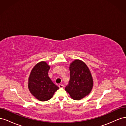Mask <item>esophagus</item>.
<instances>
[{"mask_svg": "<svg viewBox=\"0 0 126 126\" xmlns=\"http://www.w3.org/2000/svg\"><path fill=\"white\" fill-rule=\"evenodd\" d=\"M59 87L60 88H62L63 87V85L62 84H59Z\"/></svg>", "mask_w": 126, "mask_h": 126, "instance_id": "esophagus-1", "label": "esophagus"}]
</instances>
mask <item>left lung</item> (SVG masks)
Listing matches in <instances>:
<instances>
[{"label": "left lung", "mask_w": 126, "mask_h": 126, "mask_svg": "<svg viewBox=\"0 0 126 126\" xmlns=\"http://www.w3.org/2000/svg\"><path fill=\"white\" fill-rule=\"evenodd\" d=\"M70 78L65 90L72 99L80 100L88 96L92 90L94 81L92 75L87 64L79 59L70 63Z\"/></svg>", "instance_id": "left-lung-1"}]
</instances>
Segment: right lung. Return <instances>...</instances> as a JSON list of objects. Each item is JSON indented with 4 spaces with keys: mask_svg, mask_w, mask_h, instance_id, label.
Instances as JSON below:
<instances>
[{
    "mask_svg": "<svg viewBox=\"0 0 126 126\" xmlns=\"http://www.w3.org/2000/svg\"><path fill=\"white\" fill-rule=\"evenodd\" d=\"M50 66L44 61L37 63L33 67L28 78V89L37 99L47 101L53 97L59 87L48 76Z\"/></svg>",
    "mask_w": 126,
    "mask_h": 126,
    "instance_id": "obj_1",
    "label": "right lung"
}]
</instances>
